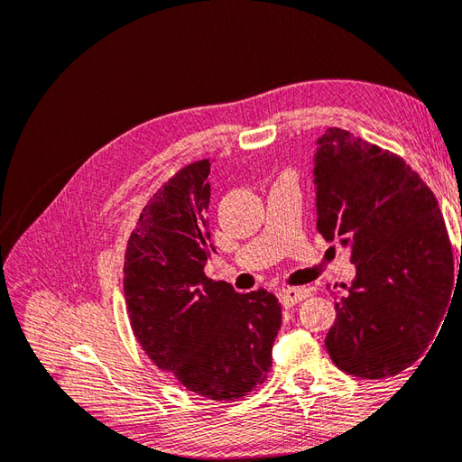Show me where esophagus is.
Returning <instances> with one entry per match:
<instances>
[{"label":"esophagus","instance_id":"34e87169","mask_svg":"<svg viewBox=\"0 0 462 462\" xmlns=\"http://www.w3.org/2000/svg\"><path fill=\"white\" fill-rule=\"evenodd\" d=\"M309 295H310V291L306 289V287H291V289H283L282 292H279V299H282L283 306L291 309V306L299 304L300 300H304Z\"/></svg>","mask_w":462,"mask_h":462}]
</instances>
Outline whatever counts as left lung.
<instances>
[{
	"label": "left lung",
	"instance_id": "1",
	"mask_svg": "<svg viewBox=\"0 0 462 462\" xmlns=\"http://www.w3.org/2000/svg\"><path fill=\"white\" fill-rule=\"evenodd\" d=\"M314 183L319 235L351 246L356 265L335 302L328 353L362 380L395 375L424 355L451 300L453 250L438 200L397 153L337 127L318 138Z\"/></svg>",
	"mask_w": 462,
	"mask_h": 462
}]
</instances>
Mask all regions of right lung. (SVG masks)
I'll use <instances>...</instances> for the list:
<instances>
[{
  "instance_id": "add662e5",
  "label": "right lung",
  "mask_w": 462,
  "mask_h": 462,
  "mask_svg": "<svg viewBox=\"0 0 462 462\" xmlns=\"http://www.w3.org/2000/svg\"><path fill=\"white\" fill-rule=\"evenodd\" d=\"M209 160L179 170L148 200L129 236L123 291L136 341L158 368L209 401H239L272 368L282 304L265 289L241 295L204 265Z\"/></svg>"
}]
</instances>
